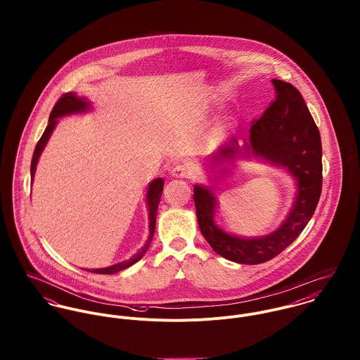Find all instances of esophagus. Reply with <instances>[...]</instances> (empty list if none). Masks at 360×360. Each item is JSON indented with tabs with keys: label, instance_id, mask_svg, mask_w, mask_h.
<instances>
[{
	"label": "esophagus",
	"instance_id": "obj_1",
	"mask_svg": "<svg viewBox=\"0 0 360 360\" xmlns=\"http://www.w3.org/2000/svg\"><path fill=\"white\" fill-rule=\"evenodd\" d=\"M172 174L174 177H179V179H187V177L191 176V167L188 165H186V163H179V165H176L173 167Z\"/></svg>",
	"mask_w": 360,
	"mask_h": 360
}]
</instances>
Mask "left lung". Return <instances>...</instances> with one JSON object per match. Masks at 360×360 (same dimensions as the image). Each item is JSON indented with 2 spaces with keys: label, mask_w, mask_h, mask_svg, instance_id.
<instances>
[{
  "label": "left lung",
  "mask_w": 360,
  "mask_h": 360,
  "mask_svg": "<svg viewBox=\"0 0 360 360\" xmlns=\"http://www.w3.org/2000/svg\"><path fill=\"white\" fill-rule=\"evenodd\" d=\"M271 83L274 100L254 120L250 140L240 148L237 139L233 137L212 155L210 166L231 163L237 156L252 154L287 169L295 177L298 188L294 205L281 226L263 237L231 236L214 224L217 202L212 188L194 186V202L202 236L216 254L243 264L264 263L291 245L311 219L321 194L323 165L319 129L301 93L292 84L276 79ZM220 172L226 173L227 169Z\"/></svg>",
  "instance_id": "1"
}]
</instances>
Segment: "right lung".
<instances>
[{"instance_id": "obj_1", "label": "right lung", "mask_w": 360, "mask_h": 360, "mask_svg": "<svg viewBox=\"0 0 360 360\" xmlns=\"http://www.w3.org/2000/svg\"><path fill=\"white\" fill-rule=\"evenodd\" d=\"M90 106L91 105L87 101V98L77 97L75 93H66V94H63L56 101L55 106L52 108L51 115H50V119H49V124H47L46 130L43 133L41 139L39 140V143H37V146L34 148V153H33L32 166H30L32 180L34 179V173H36V166H37L39 158H40V155L43 153L47 141L51 137L52 131H53V129H55V126L58 123V119L63 117V116H68V115L87 112L90 109ZM162 191H163V180L160 177L155 179L154 181L150 183L148 190H147V205H148V212H150V237L147 240V244L141 248V251L137 252L136 255H133L129 260H124V262H120V263H116L113 266H108V267H103V269H91L89 271L97 273V274H115V273H117V271H120L123 269H127L129 266L134 264L136 262H139L141 257H144V254L148 251V248L151 245V241H153V237H154L156 210H158V206H159V200H160Z\"/></svg>"}]
</instances>
